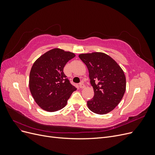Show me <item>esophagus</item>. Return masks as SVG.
Instances as JSON below:
<instances>
[{
    "mask_svg": "<svg viewBox=\"0 0 155 155\" xmlns=\"http://www.w3.org/2000/svg\"><path fill=\"white\" fill-rule=\"evenodd\" d=\"M85 87V85H84L83 83H79V88H84Z\"/></svg>",
    "mask_w": 155,
    "mask_h": 155,
    "instance_id": "1",
    "label": "esophagus"
}]
</instances>
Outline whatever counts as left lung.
<instances>
[{
  "label": "left lung",
  "instance_id": "obj_1",
  "mask_svg": "<svg viewBox=\"0 0 155 155\" xmlns=\"http://www.w3.org/2000/svg\"><path fill=\"white\" fill-rule=\"evenodd\" d=\"M79 58L86 64L94 96L87 101L92 112L105 114L112 111L122 99L126 89L123 70L115 61L102 52L81 54Z\"/></svg>",
  "mask_w": 155,
  "mask_h": 155
}]
</instances>
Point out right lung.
I'll use <instances>...</instances> for the list:
<instances>
[{"instance_id":"add662e5","label":"right lung","mask_w":155,"mask_h":155,"mask_svg":"<svg viewBox=\"0 0 155 155\" xmlns=\"http://www.w3.org/2000/svg\"><path fill=\"white\" fill-rule=\"evenodd\" d=\"M76 55L60 48L46 51L31 68L30 92L42 109L55 112L66 106L72 92L76 91L63 72L65 64Z\"/></svg>"}]
</instances>
